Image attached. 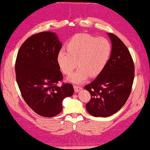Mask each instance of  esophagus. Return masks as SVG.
<instances>
[{
  "mask_svg": "<svg viewBox=\"0 0 150 150\" xmlns=\"http://www.w3.org/2000/svg\"><path fill=\"white\" fill-rule=\"evenodd\" d=\"M74 89L76 92H78L79 91H80V90L82 89V87L80 86H77V85H74Z\"/></svg>",
  "mask_w": 150,
  "mask_h": 150,
  "instance_id": "34e87169",
  "label": "esophagus"
}]
</instances>
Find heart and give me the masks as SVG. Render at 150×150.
I'll return each mask as SVG.
<instances>
[{
    "label": "heart",
    "mask_w": 150,
    "mask_h": 150,
    "mask_svg": "<svg viewBox=\"0 0 150 150\" xmlns=\"http://www.w3.org/2000/svg\"><path fill=\"white\" fill-rule=\"evenodd\" d=\"M67 48V51H59L57 63L62 72L66 75L71 74L78 64L80 66L69 78L70 81L78 83L83 82L89 76L95 77L100 74L111 54V45L106 38H96L87 33L73 36Z\"/></svg>",
    "instance_id": "b5f03b06"
}]
</instances>
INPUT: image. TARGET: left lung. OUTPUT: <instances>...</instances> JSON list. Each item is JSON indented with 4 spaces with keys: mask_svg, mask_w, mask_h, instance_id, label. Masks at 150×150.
Listing matches in <instances>:
<instances>
[{
    "mask_svg": "<svg viewBox=\"0 0 150 150\" xmlns=\"http://www.w3.org/2000/svg\"><path fill=\"white\" fill-rule=\"evenodd\" d=\"M111 55L108 63L92 82L85 86L91 98L86 106L95 117H108L120 110L131 92L134 77L132 58L123 42L112 33Z\"/></svg>",
    "mask_w": 150,
    "mask_h": 150,
    "instance_id": "1",
    "label": "left lung"
}]
</instances>
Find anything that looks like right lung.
I'll return each instance as SVG.
<instances>
[{
  "label": "right lung",
  "mask_w": 150,
  "mask_h": 150,
  "mask_svg": "<svg viewBox=\"0 0 150 150\" xmlns=\"http://www.w3.org/2000/svg\"><path fill=\"white\" fill-rule=\"evenodd\" d=\"M62 47L57 35L42 32L31 36L19 48L15 64L16 81L25 103L43 117L57 115L62 102L74 93L72 84L63 83L57 57Z\"/></svg>",
  "instance_id": "add662e5"
}]
</instances>
